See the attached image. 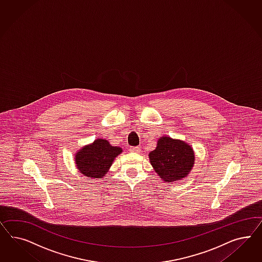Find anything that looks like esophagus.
<instances>
[{"mask_svg":"<svg viewBox=\"0 0 262 262\" xmlns=\"http://www.w3.org/2000/svg\"><path fill=\"white\" fill-rule=\"evenodd\" d=\"M129 151H133V152H139L140 148H139V147H130V148H129Z\"/></svg>","mask_w":262,"mask_h":262,"instance_id":"34e87169","label":"esophagus"}]
</instances>
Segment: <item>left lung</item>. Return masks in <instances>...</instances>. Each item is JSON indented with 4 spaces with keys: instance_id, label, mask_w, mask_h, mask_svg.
<instances>
[{
    "instance_id": "obj_1",
    "label": "left lung",
    "mask_w": 262,
    "mask_h": 262,
    "mask_svg": "<svg viewBox=\"0 0 262 262\" xmlns=\"http://www.w3.org/2000/svg\"><path fill=\"white\" fill-rule=\"evenodd\" d=\"M154 170L165 183L183 180L190 173L195 155L190 145L180 139L162 136L157 148L149 154Z\"/></svg>"
}]
</instances>
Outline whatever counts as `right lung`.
Instances as JSON below:
<instances>
[{"label":"right lung","instance_id":"add662e5","mask_svg":"<svg viewBox=\"0 0 262 262\" xmlns=\"http://www.w3.org/2000/svg\"><path fill=\"white\" fill-rule=\"evenodd\" d=\"M121 152L122 148L111 146L107 140L98 138L76 154V166L85 177L102 179Z\"/></svg>","mask_w":262,"mask_h":262}]
</instances>
